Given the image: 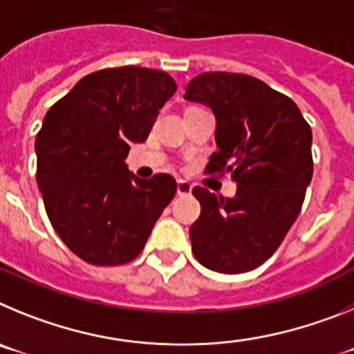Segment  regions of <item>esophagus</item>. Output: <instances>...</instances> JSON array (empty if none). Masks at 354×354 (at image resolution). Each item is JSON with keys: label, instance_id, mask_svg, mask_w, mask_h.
Masks as SVG:
<instances>
[{"label": "esophagus", "instance_id": "obj_1", "mask_svg": "<svg viewBox=\"0 0 354 354\" xmlns=\"http://www.w3.org/2000/svg\"><path fill=\"white\" fill-rule=\"evenodd\" d=\"M193 189V186L189 183H186V180H179L177 183V195L179 196H184V195H189Z\"/></svg>", "mask_w": 354, "mask_h": 354}]
</instances>
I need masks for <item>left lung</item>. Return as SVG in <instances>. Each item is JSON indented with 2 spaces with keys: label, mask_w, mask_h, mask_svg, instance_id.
Wrapping results in <instances>:
<instances>
[{
  "label": "left lung",
  "mask_w": 354,
  "mask_h": 354,
  "mask_svg": "<svg viewBox=\"0 0 354 354\" xmlns=\"http://www.w3.org/2000/svg\"><path fill=\"white\" fill-rule=\"evenodd\" d=\"M184 99L216 117L218 150L205 174L232 175L234 198L193 187L200 218L189 228L196 261L218 273H246L277 252L312 180V129L292 99L248 74L204 72Z\"/></svg>",
  "instance_id": "left-lung-1"
}]
</instances>
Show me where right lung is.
<instances>
[{
    "instance_id": "add662e5",
    "label": "right lung",
    "mask_w": 354,
    "mask_h": 354,
    "mask_svg": "<svg viewBox=\"0 0 354 354\" xmlns=\"http://www.w3.org/2000/svg\"><path fill=\"white\" fill-rule=\"evenodd\" d=\"M175 90L162 71L102 68L77 81L44 117L35 138L37 184L53 228L81 261H134L175 196L171 175L138 179L124 162Z\"/></svg>"
}]
</instances>
